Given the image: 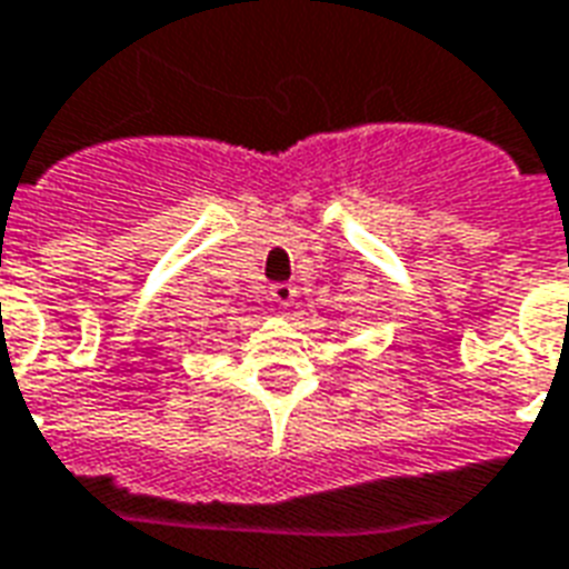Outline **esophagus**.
Segmentation results:
<instances>
[{"label": "esophagus", "mask_w": 569, "mask_h": 569, "mask_svg": "<svg viewBox=\"0 0 569 569\" xmlns=\"http://www.w3.org/2000/svg\"><path fill=\"white\" fill-rule=\"evenodd\" d=\"M269 297L279 302V306H288V302L297 297V288H293V284H284V281H279V284H272V288H269Z\"/></svg>", "instance_id": "esophagus-1"}]
</instances>
